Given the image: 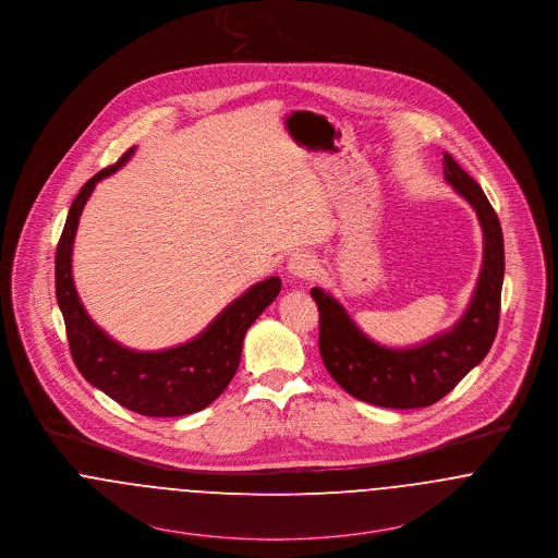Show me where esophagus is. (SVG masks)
<instances>
[{"instance_id": "34e87169", "label": "esophagus", "mask_w": 558, "mask_h": 558, "mask_svg": "<svg viewBox=\"0 0 558 558\" xmlns=\"http://www.w3.org/2000/svg\"><path fill=\"white\" fill-rule=\"evenodd\" d=\"M314 257L310 253H295L291 255V259L287 263V269L293 278H307L312 271H314Z\"/></svg>"}]
</instances>
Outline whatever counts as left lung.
<instances>
[{"label":"left lung","mask_w":558,"mask_h":558,"mask_svg":"<svg viewBox=\"0 0 558 558\" xmlns=\"http://www.w3.org/2000/svg\"><path fill=\"white\" fill-rule=\"evenodd\" d=\"M445 181L474 210L483 228V267L465 314L424 343L393 350L368 339L343 305L323 289L312 296L320 314V356L330 377L354 398L386 409H422L438 402L487 356L499 325L504 233L481 185L445 154Z\"/></svg>","instance_id":"1"}]
</instances>
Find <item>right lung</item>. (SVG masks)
<instances>
[{"label": "right lung", "mask_w": 558, "mask_h": 558, "mask_svg": "<svg viewBox=\"0 0 558 558\" xmlns=\"http://www.w3.org/2000/svg\"><path fill=\"white\" fill-rule=\"evenodd\" d=\"M134 149L131 147L116 165L97 172L73 199L54 259L57 301L63 312L71 356L88 384L138 415L179 417L202 411L230 386L246 330L278 296L282 282L278 276L257 282L231 301L192 341L160 352L129 350L97 327L73 284V240L95 185L126 165Z\"/></svg>", "instance_id": "obj_1"}]
</instances>
